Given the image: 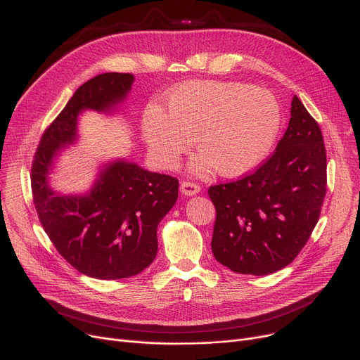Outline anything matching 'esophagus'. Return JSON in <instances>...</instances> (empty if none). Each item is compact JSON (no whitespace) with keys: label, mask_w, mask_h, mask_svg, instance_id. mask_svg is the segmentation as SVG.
<instances>
[{"label":"esophagus","mask_w":360,"mask_h":360,"mask_svg":"<svg viewBox=\"0 0 360 360\" xmlns=\"http://www.w3.org/2000/svg\"><path fill=\"white\" fill-rule=\"evenodd\" d=\"M200 185L194 184V182H190V181H184L181 182V193L186 197H193V195H197L200 193Z\"/></svg>","instance_id":"obj_1"}]
</instances>
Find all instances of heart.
<instances>
[{"mask_svg": "<svg viewBox=\"0 0 360 360\" xmlns=\"http://www.w3.org/2000/svg\"><path fill=\"white\" fill-rule=\"evenodd\" d=\"M167 112L146 106L141 136L151 159L174 169L193 140L200 155L190 170L205 175L214 167L221 176H238L258 166L271 150L281 127V109L266 89L238 82L197 80L170 90Z\"/></svg>", "mask_w": 360, "mask_h": 360, "instance_id": "obj_1", "label": "heart"}]
</instances>
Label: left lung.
Instances as JSON below:
<instances>
[{
	"label": "left lung",
	"instance_id": "1",
	"mask_svg": "<svg viewBox=\"0 0 360 360\" xmlns=\"http://www.w3.org/2000/svg\"><path fill=\"white\" fill-rule=\"evenodd\" d=\"M326 191L323 132L295 94L273 156L248 176L209 188L216 207L214 258L239 274L285 269L308 242Z\"/></svg>",
	"mask_w": 360,
	"mask_h": 360
}]
</instances>
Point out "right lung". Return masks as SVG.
Masks as SVG:
<instances>
[{"mask_svg": "<svg viewBox=\"0 0 360 360\" xmlns=\"http://www.w3.org/2000/svg\"><path fill=\"white\" fill-rule=\"evenodd\" d=\"M132 83V74L105 72L80 86L44 132L32 165L33 202L53 247L75 270L101 280L137 276L153 262L158 224L175 205L179 182L125 159L105 163L84 194L55 191L49 175L79 140L80 113L117 112Z\"/></svg>", "mask_w": 360, "mask_h": 360, "instance_id": "add662e5", "label": "right lung"}]
</instances>
